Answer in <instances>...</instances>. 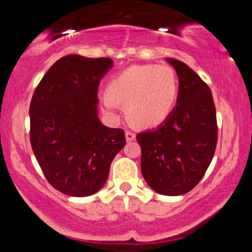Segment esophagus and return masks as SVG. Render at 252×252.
<instances>
[{"instance_id":"1","label":"esophagus","mask_w":252,"mask_h":252,"mask_svg":"<svg viewBox=\"0 0 252 252\" xmlns=\"http://www.w3.org/2000/svg\"><path fill=\"white\" fill-rule=\"evenodd\" d=\"M126 141H134L135 138H136V134L135 132H132V131H130V130H126Z\"/></svg>"}]
</instances>
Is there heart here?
Returning <instances> with one entry per match:
<instances>
[{"label":"heart","mask_w":252,"mask_h":252,"mask_svg":"<svg viewBox=\"0 0 252 252\" xmlns=\"http://www.w3.org/2000/svg\"><path fill=\"white\" fill-rule=\"evenodd\" d=\"M103 104L115 114L124 104L130 120L143 128L162 124L172 115L179 97L176 73L167 65H138L110 80Z\"/></svg>","instance_id":"b5f03b06"}]
</instances>
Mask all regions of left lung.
<instances>
[{"label":"left lung","instance_id":"obj_1","mask_svg":"<svg viewBox=\"0 0 252 252\" xmlns=\"http://www.w3.org/2000/svg\"><path fill=\"white\" fill-rule=\"evenodd\" d=\"M179 77L178 104L156 129L136 136L141 146V172L163 195L193 189L209 168L218 140L216 106L206 83L180 60L167 58Z\"/></svg>","mask_w":252,"mask_h":252}]
</instances>
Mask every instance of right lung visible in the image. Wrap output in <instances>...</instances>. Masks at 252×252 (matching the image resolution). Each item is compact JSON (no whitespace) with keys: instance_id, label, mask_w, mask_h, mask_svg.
Returning a JSON list of instances; mask_svg holds the SVG:
<instances>
[{"instance_id":"obj_1","label":"right lung","mask_w":252,"mask_h":252,"mask_svg":"<svg viewBox=\"0 0 252 252\" xmlns=\"http://www.w3.org/2000/svg\"><path fill=\"white\" fill-rule=\"evenodd\" d=\"M112 63L110 58L63 57L32 97V149L47 181L66 195L88 196L102 189L126 146L124 130L103 126L97 116L98 86Z\"/></svg>"}]
</instances>
